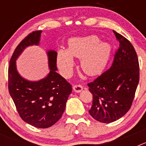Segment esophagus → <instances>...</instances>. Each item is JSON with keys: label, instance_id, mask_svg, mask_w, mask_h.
Returning a JSON list of instances; mask_svg holds the SVG:
<instances>
[{"label": "esophagus", "instance_id": "obj_1", "mask_svg": "<svg viewBox=\"0 0 146 146\" xmlns=\"http://www.w3.org/2000/svg\"><path fill=\"white\" fill-rule=\"evenodd\" d=\"M82 89H83V88L80 85H76V86H74V87H73V90L76 93L81 92L82 91Z\"/></svg>", "mask_w": 146, "mask_h": 146}]
</instances>
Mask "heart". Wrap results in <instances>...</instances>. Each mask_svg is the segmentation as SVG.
Segmentation results:
<instances>
[{"instance_id": "b5f03b06", "label": "heart", "mask_w": 146, "mask_h": 146, "mask_svg": "<svg viewBox=\"0 0 146 146\" xmlns=\"http://www.w3.org/2000/svg\"><path fill=\"white\" fill-rule=\"evenodd\" d=\"M68 50L58 52L57 65L64 76H69L74 66L73 57L80 58V66L88 75H97L106 67L111 53V46L100 42L96 36L72 38Z\"/></svg>"}]
</instances>
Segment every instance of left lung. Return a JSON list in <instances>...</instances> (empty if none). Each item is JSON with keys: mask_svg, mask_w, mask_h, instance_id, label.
Wrapping results in <instances>:
<instances>
[{"mask_svg": "<svg viewBox=\"0 0 146 146\" xmlns=\"http://www.w3.org/2000/svg\"><path fill=\"white\" fill-rule=\"evenodd\" d=\"M119 42L111 67L88 84L93 94L89 113L96 121L109 123L123 116L130 109L139 82V61L128 39L113 31Z\"/></svg>", "mask_w": 146, "mask_h": 146, "instance_id": "1", "label": "left lung"}]
</instances>
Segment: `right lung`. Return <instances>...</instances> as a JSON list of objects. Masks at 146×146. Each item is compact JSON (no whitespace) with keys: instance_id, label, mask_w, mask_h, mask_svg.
<instances>
[{"instance_id":"add662e5","label":"right lung","mask_w":146,"mask_h":146,"mask_svg":"<svg viewBox=\"0 0 146 146\" xmlns=\"http://www.w3.org/2000/svg\"><path fill=\"white\" fill-rule=\"evenodd\" d=\"M41 33L42 31L30 33L16 47L9 62L8 86L22 119L35 127L44 129L52 126L61 118L72 88L56 72L57 52L55 50L47 51L50 72L44 78L30 81L19 74L17 59L26 47L39 45Z\"/></svg>"}]
</instances>
